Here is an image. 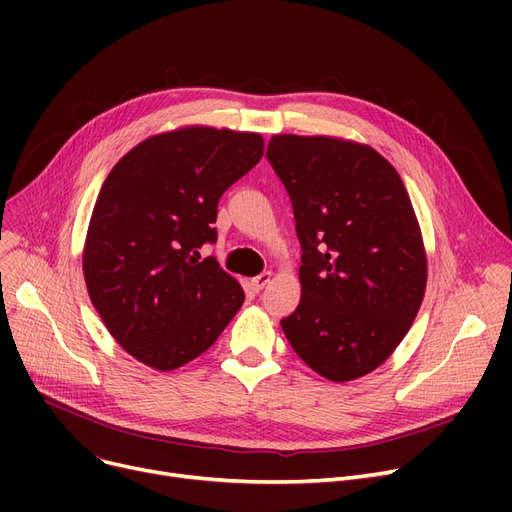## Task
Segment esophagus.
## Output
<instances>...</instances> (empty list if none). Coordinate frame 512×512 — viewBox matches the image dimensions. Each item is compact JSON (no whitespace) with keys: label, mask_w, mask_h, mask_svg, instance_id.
I'll list each match as a JSON object with an SVG mask.
<instances>
[{"label":"esophagus","mask_w":512,"mask_h":512,"mask_svg":"<svg viewBox=\"0 0 512 512\" xmlns=\"http://www.w3.org/2000/svg\"><path fill=\"white\" fill-rule=\"evenodd\" d=\"M270 280H272V272H263V274L255 276V278L251 280V284H253V288L259 292V290L265 288V284H270Z\"/></svg>","instance_id":"1"}]
</instances>
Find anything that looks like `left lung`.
<instances>
[{
  "label": "left lung",
  "mask_w": 512,
  "mask_h": 512,
  "mask_svg": "<svg viewBox=\"0 0 512 512\" xmlns=\"http://www.w3.org/2000/svg\"><path fill=\"white\" fill-rule=\"evenodd\" d=\"M292 203L301 303L280 324L313 371L351 382L382 365L421 307L427 261L405 184L378 151L276 134L265 153Z\"/></svg>",
  "instance_id": "1"
}]
</instances>
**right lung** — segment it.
Here are the masks:
<instances>
[{"instance_id": "right-lung-1", "label": "right lung", "mask_w": 512, "mask_h": 512, "mask_svg": "<svg viewBox=\"0 0 512 512\" xmlns=\"http://www.w3.org/2000/svg\"><path fill=\"white\" fill-rule=\"evenodd\" d=\"M263 155L255 132L191 126L155 134L105 178L85 242L93 307L141 363L170 371L218 340L245 292L199 249L224 191Z\"/></svg>"}]
</instances>
